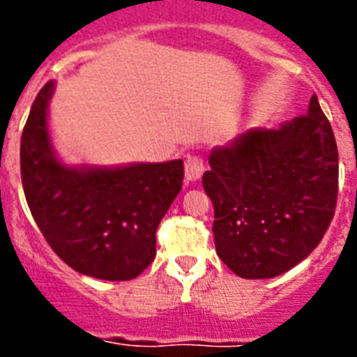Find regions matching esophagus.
I'll return each instance as SVG.
<instances>
[{"instance_id": "esophagus-1", "label": "esophagus", "mask_w": 357, "mask_h": 357, "mask_svg": "<svg viewBox=\"0 0 357 357\" xmlns=\"http://www.w3.org/2000/svg\"><path fill=\"white\" fill-rule=\"evenodd\" d=\"M204 170H206V165H204L200 157H187V161H185V179L187 181H198L202 178Z\"/></svg>"}]
</instances>
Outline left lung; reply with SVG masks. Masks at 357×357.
<instances>
[{
	"instance_id": "left-lung-1",
	"label": "left lung",
	"mask_w": 357,
	"mask_h": 357,
	"mask_svg": "<svg viewBox=\"0 0 357 357\" xmlns=\"http://www.w3.org/2000/svg\"><path fill=\"white\" fill-rule=\"evenodd\" d=\"M209 165L202 183L215 207V246L237 276H280L321 243L337 204L339 155L315 94L305 114L241 133Z\"/></svg>"
}]
</instances>
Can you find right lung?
I'll return each instance as SVG.
<instances>
[{
    "label": "right lung",
    "instance_id": "add662e5",
    "mask_svg": "<svg viewBox=\"0 0 357 357\" xmlns=\"http://www.w3.org/2000/svg\"><path fill=\"white\" fill-rule=\"evenodd\" d=\"M36 94L20 144L25 200L52 250L85 276L133 280L155 257V231L183 183V161L66 167L53 151L47 105Z\"/></svg>",
    "mask_w": 357,
    "mask_h": 357
}]
</instances>
